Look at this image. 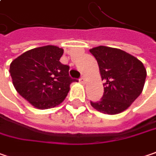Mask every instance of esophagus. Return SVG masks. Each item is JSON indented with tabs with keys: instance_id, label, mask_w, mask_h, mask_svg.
<instances>
[{
	"instance_id": "1",
	"label": "esophagus",
	"mask_w": 156,
	"mask_h": 156,
	"mask_svg": "<svg viewBox=\"0 0 156 156\" xmlns=\"http://www.w3.org/2000/svg\"><path fill=\"white\" fill-rule=\"evenodd\" d=\"M80 82H82V83H85L86 82V77L84 75H82V77L80 78Z\"/></svg>"
}]
</instances>
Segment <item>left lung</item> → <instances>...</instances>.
Listing matches in <instances>:
<instances>
[{
	"label": "left lung",
	"instance_id": "8db88e82",
	"mask_svg": "<svg viewBox=\"0 0 156 156\" xmlns=\"http://www.w3.org/2000/svg\"><path fill=\"white\" fill-rule=\"evenodd\" d=\"M99 66L104 95L92 107L105 114L115 115L126 110L142 92L147 76L144 65L120 49L100 45L90 49Z\"/></svg>",
	"mask_w": 156,
	"mask_h": 156
}]
</instances>
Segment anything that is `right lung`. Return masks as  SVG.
Listing matches in <instances>:
<instances>
[{"instance_id":"obj_1","label":"right lung","mask_w":156,"mask_h":156,"mask_svg":"<svg viewBox=\"0 0 156 156\" xmlns=\"http://www.w3.org/2000/svg\"><path fill=\"white\" fill-rule=\"evenodd\" d=\"M63 49L45 45L25 51L14 59L9 72L15 89L37 109L55 107L66 98L74 81L69 66L59 61Z\"/></svg>"}]
</instances>
